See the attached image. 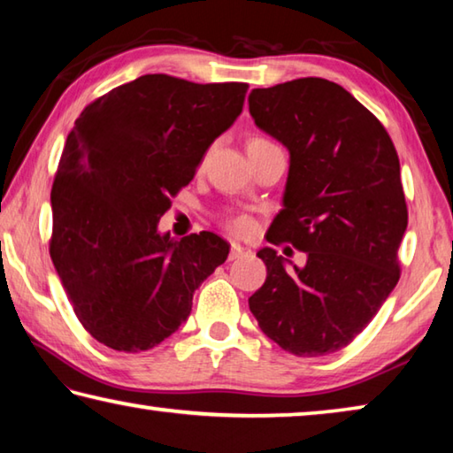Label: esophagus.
<instances>
[{
	"instance_id": "obj_1",
	"label": "esophagus",
	"mask_w": 453,
	"mask_h": 453,
	"mask_svg": "<svg viewBox=\"0 0 453 453\" xmlns=\"http://www.w3.org/2000/svg\"><path fill=\"white\" fill-rule=\"evenodd\" d=\"M251 250L248 248V245H242V243H232V250H229V259H240V257H245L250 256Z\"/></svg>"
}]
</instances>
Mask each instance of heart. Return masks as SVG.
<instances>
[{"label":"heart","instance_id":"1","mask_svg":"<svg viewBox=\"0 0 453 453\" xmlns=\"http://www.w3.org/2000/svg\"><path fill=\"white\" fill-rule=\"evenodd\" d=\"M267 140H264V137H251L248 145H256V143H265ZM229 227L234 229L235 234H248L250 232V219L248 218H234L232 221H229Z\"/></svg>","mask_w":453,"mask_h":453}]
</instances>
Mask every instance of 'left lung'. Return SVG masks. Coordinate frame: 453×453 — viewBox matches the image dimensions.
Masks as SVG:
<instances>
[{"label":"left lung","instance_id":"left-lung-1","mask_svg":"<svg viewBox=\"0 0 453 453\" xmlns=\"http://www.w3.org/2000/svg\"><path fill=\"white\" fill-rule=\"evenodd\" d=\"M256 126L289 151L281 210L267 240L305 251L296 265L262 248L267 278L250 297L262 332L297 357L346 348L400 280L408 227L400 159L383 126L321 78L251 89Z\"/></svg>","mask_w":453,"mask_h":453}]
</instances>
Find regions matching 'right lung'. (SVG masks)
<instances>
[{"instance_id": "add662e5", "label": "right lung", "mask_w": 453, "mask_h": 453, "mask_svg": "<svg viewBox=\"0 0 453 453\" xmlns=\"http://www.w3.org/2000/svg\"><path fill=\"white\" fill-rule=\"evenodd\" d=\"M245 91L150 73L75 119L51 188L50 254L75 316L104 346L137 354L162 343L227 259L218 234L178 242L157 224L234 126Z\"/></svg>"}]
</instances>
